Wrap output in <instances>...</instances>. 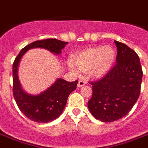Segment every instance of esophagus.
Instances as JSON below:
<instances>
[{"instance_id":"1","label":"esophagus","mask_w":148,"mask_h":148,"mask_svg":"<svg viewBox=\"0 0 148 148\" xmlns=\"http://www.w3.org/2000/svg\"><path fill=\"white\" fill-rule=\"evenodd\" d=\"M86 84V81H83V80H80L78 81V84H77V87L78 88H81V87H83L84 85H85Z\"/></svg>"}]
</instances>
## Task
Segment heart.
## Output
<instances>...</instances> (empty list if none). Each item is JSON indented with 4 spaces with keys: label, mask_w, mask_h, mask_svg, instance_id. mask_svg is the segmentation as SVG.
Wrapping results in <instances>:
<instances>
[{
    "label": "heart",
    "mask_w": 148,
    "mask_h": 148,
    "mask_svg": "<svg viewBox=\"0 0 148 148\" xmlns=\"http://www.w3.org/2000/svg\"><path fill=\"white\" fill-rule=\"evenodd\" d=\"M115 51L110 46L88 48L76 53L73 58L72 63L79 70L86 71L90 70L91 75L101 77L105 75L115 61ZM71 69L74 70L73 64Z\"/></svg>",
    "instance_id": "1"
}]
</instances>
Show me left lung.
<instances>
[{
	"instance_id": "left-lung-1",
	"label": "left lung",
	"mask_w": 148,
	"mask_h": 148,
	"mask_svg": "<svg viewBox=\"0 0 148 148\" xmlns=\"http://www.w3.org/2000/svg\"><path fill=\"white\" fill-rule=\"evenodd\" d=\"M117 46V64L97 81L90 82L93 95L88 105L94 117L102 122H113L129 113L140 92L143 71L135 51L123 43Z\"/></svg>"
}]
</instances>
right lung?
<instances>
[{
	"label": "right lung",
	"instance_id": "obj_1",
	"mask_svg": "<svg viewBox=\"0 0 148 148\" xmlns=\"http://www.w3.org/2000/svg\"><path fill=\"white\" fill-rule=\"evenodd\" d=\"M67 43L53 38L36 40L24 47L14 61L13 95L21 111L33 121L48 123L57 119L64 109L69 95L77 88L78 81L68 82L59 78L40 95H27L21 88L17 77V67L21 58L27 51L34 47H42L58 54Z\"/></svg>",
	"mask_w": 148,
	"mask_h": 148
}]
</instances>
